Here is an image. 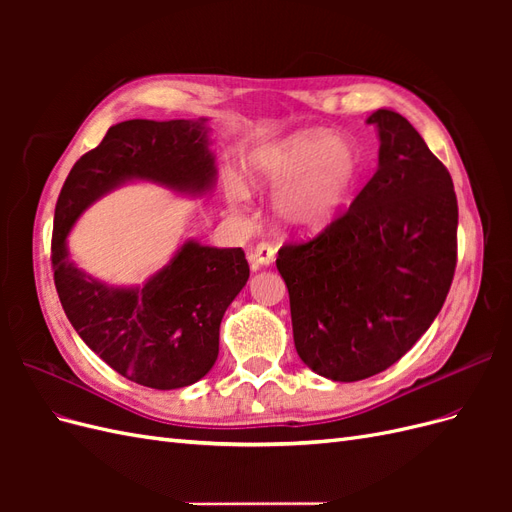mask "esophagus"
<instances>
[{
    "label": "esophagus",
    "instance_id": "esophagus-1",
    "mask_svg": "<svg viewBox=\"0 0 512 512\" xmlns=\"http://www.w3.org/2000/svg\"><path fill=\"white\" fill-rule=\"evenodd\" d=\"M247 258H250L254 267H267V265H271L273 258H275V247L271 243L262 241L254 247L250 254H247Z\"/></svg>",
    "mask_w": 512,
    "mask_h": 512
}]
</instances>
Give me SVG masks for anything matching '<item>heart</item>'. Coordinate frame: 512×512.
<instances>
[{
  "label": "heart",
  "instance_id": "b5f03b06",
  "mask_svg": "<svg viewBox=\"0 0 512 512\" xmlns=\"http://www.w3.org/2000/svg\"><path fill=\"white\" fill-rule=\"evenodd\" d=\"M359 170L356 147L324 132L290 136L256 151L250 160L252 183L280 190L275 196L277 218L297 232L327 228L346 207ZM226 196L237 207L245 200L243 185L228 181Z\"/></svg>",
  "mask_w": 512,
  "mask_h": 512
}]
</instances>
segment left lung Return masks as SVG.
I'll return each mask as SVG.
<instances>
[{
  "label": "left lung",
  "instance_id": "left-lung-1",
  "mask_svg": "<svg viewBox=\"0 0 512 512\" xmlns=\"http://www.w3.org/2000/svg\"><path fill=\"white\" fill-rule=\"evenodd\" d=\"M378 170L320 235L290 241L277 271L290 294L294 348L335 382L397 363L440 314L457 267V196L412 123L371 113Z\"/></svg>",
  "mask_w": 512,
  "mask_h": 512
}]
</instances>
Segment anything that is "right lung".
I'll list each match as a JSON object with an SVG mask.
<instances>
[{"mask_svg": "<svg viewBox=\"0 0 512 512\" xmlns=\"http://www.w3.org/2000/svg\"><path fill=\"white\" fill-rule=\"evenodd\" d=\"M205 119H130L76 162L55 207L51 260L61 307L117 374L149 389L198 382L218 359L220 322L250 277L241 247L185 241L143 288H111L74 267L66 239L79 215L117 185L145 179L203 194L215 181Z\"/></svg>", "mask_w": 512, "mask_h": 512, "instance_id": "1", "label": "right lung"}]
</instances>
